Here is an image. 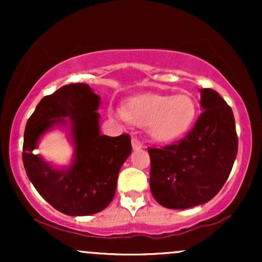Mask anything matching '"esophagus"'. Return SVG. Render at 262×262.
Wrapping results in <instances>:
<instances>
[{"label":"esophagus","instance_id":"obj_1","mask_svg":"<svg viewBox=\"0 0 262 262\" xmlns=\"http://www.w3.org/2000/svg\"><path fill=\"white\" fill-rule=\"evenodd\" d=\"M132 146H133L134 150H139L143 148V144H141V141L138 140L137 138H132Z\"/></svg>","mask_w":262,"mask_h":262}]
</instances>
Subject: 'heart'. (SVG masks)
I'll list each match as a JSON object with an SVG mask.
<instances>
[{
    "label": "heart",
    "instance_id": "1",
    "mask_svg": "<svg viewBox=\"0 0 262 262\" xmlns=\"http://www.w3.org/2000/svg\"><path fill=\"white\" fill-rule=\"evenodd\" d=\"M110 116L145 127L151 139L169 143L179 139L192 127L197 104L187 92L175 96L148 92L128 98L123 110L111 108Z\"/></svg>",
    "mask_w": 262,
    "mask_h": 262
}]
</instances>
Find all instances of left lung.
Masks as SVG:
<instances>
[{"label": "left lung", "mask_w": 262, "mask_h": 262, "mask_svg": "<svg viewBox=\"0 0 262 262\" xmlns=\"http://www.w3.org/2000/svg\"><path fill=\"white\" fill-rule=\"evenodd\" d=\"M201 108L203 112L183 139L148 149L150 189L166 208L208 202L223 187L235 161L237 137L231 108L210 89L201 90Z\"/></svg>", "instance_id": "8db88e82"}]
</instances>
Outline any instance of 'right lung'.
I'll use <instances>...</instances> for the list:
<instances>
[{
    "mask_svg": "<svg viewBox=\"0 0 262 262\" xmlns=\"http://www.w3.org/2000/svg\"><path fill=\"white\" fill-rule=\"evenodd\" d=\"M101 97L86 83H71L45 96L29 117L23 141L27 176L48 203L64 214L91 215L112 202L130 137L100 132ZM66 128L74 146L70 165L58 168L32 150L48 131Z\"/></svg>",
    "mask_w": 262,
    "mask_h": 262,
    "instance_id": "right-lung-1",
    "label": "right lung"
}]
</instances>
